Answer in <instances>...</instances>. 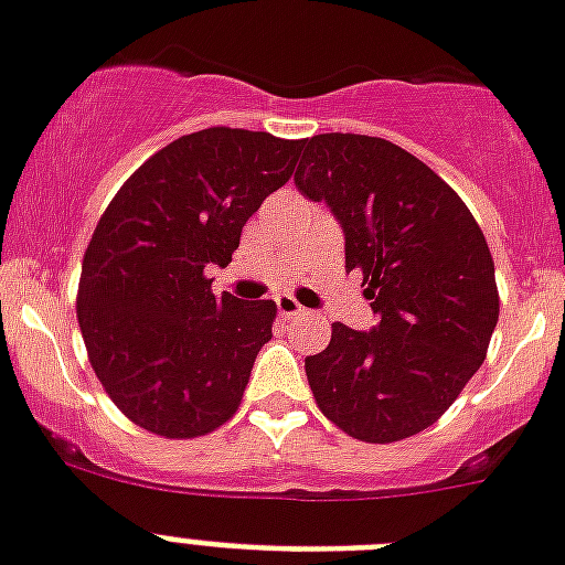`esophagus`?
I'll return each instance as SVG.
<instances>
[{
	"mask_svg": "<svg viewBox=\"0 0 565 565\" xmlns=\"http://www.w3.org/2000/svg\"><path fill=\"white\" fill-rule=\"evenodd\" d=\"M275 305H278V312H281V316H287V319H292V316H305V307L298 305L296 298L292 296H278L275 298Z\"/></svg>",
	"mask_w": 565,
	"mask_h": 565,
	"instance_id": "34e87169",
	"label": "esophagus"
}]
</instances>
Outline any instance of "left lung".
Listing matches in <instances>:
<instances>
[{
  "label": "left lung",
  "instance_id": "8db88e82",
  "mask_svg": "<svg viewBox=\"0 0 565 565\" xmlns=\"http://www.w3.org/2000/svg\"><path fill=\"white\" fill-rule=\"evenodd\" d=\"M296 186L344 230L379 324L335 321L305 371L327 419L362 443L430 428L486 362L500 319L494 258L462 198L402 146L367 135L301 143Z\"/></svg>",
  "mask_w": 565,
  "mask_h": 565
}]
</instances>
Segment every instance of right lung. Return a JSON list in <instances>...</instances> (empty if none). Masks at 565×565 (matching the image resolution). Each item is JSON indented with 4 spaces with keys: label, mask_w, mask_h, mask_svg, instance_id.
Segmentation results:
<instances>
[{
    "label": "right lung",
    "mask_w": 565,
    "mask_h": 565,
    "mask_svg": "<svg viewBox=\"0 0 565 565\" xmlns=\"http://www.w3.org/2000/svg\"><path fill=\"white\" fill-rule=\"evenodd\" d=\"M301 140L194 131L151 154L99 217L77 290L88 362L126 419L194 439L235 416L275 301L215 296L241 230L292 178Z\"/></svg>",
    "instance_id": "right-lung-1"
}]
</instances>
